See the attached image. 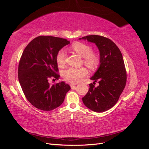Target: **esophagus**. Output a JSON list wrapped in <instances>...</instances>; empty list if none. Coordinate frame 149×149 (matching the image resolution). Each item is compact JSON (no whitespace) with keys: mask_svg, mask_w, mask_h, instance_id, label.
<instances>
[{"mask_svg":"<svg viewBox=\"0 0 149 149\" xmlns=\"http://www.w3.org/2000/svg\"><path fill=\"white\" fill-rule=\"evenodd\" d=\"M70 86H71L72 89H76V86L74 84H71Z\"/></svg>","mask_w":149,"mask_h":149,"instance_id":"obj_1","label":"esophagus"}]
</instances>
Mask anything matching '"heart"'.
Here are the masks:
<instances>
[{
    "label": "heart",
    "mask_w": 149,
    "mask_h": 149,
    "mask_svg": "<svg viewBox=\"0 0 149 149\" xmlns=\"http://www.w3.org/2000/svg\"><path fill=\"white\" fill-rule=\"evenodd\" d=\"M71 48L79 56L83 58L84 63L89 68H96L100 63V56L97 54L93 53L92 47L88 45L80 42L75 43L72 45ZM65 52L63 49H61L58 52L56 60L60 67H63L65 65ZM62 74L65 80L76 84L79 82L81 79L88 74V70L84 67H69L63 70Z\"/></svg>",
    "instance_id": "heart-1"
}]
</instances>
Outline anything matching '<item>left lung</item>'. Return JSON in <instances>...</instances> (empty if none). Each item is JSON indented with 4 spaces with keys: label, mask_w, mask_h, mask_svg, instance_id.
I'll return each instance as SVG.
<instances>
[{
    "label": "left lung",
    "mask_w": 149,
    "mask_h": 149,
    "mask_svg": "<svg viewBox=\"0 0 149 149\" xmlns=\"http://www.w3.org/2000/svg\"><path fill=\"white\" fill-rule=\"evenodd\" d=\"M79 40L95 43L100 53V66L90 78L98 81L100 85L95 87L90 84L88 92L82 98L83 102L93 111H106L118 101L125 86L127 73L123 55L112 40L102 36L88 35Z\"/></svg>",
    "instance_id": "1"
}]
</instances>
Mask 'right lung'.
I'll list each match as a JSON object with an SVG mask.
<instances>
[{
	"label": "right lung",
	"instance_id": "add662e5",
	"mask_svg": "<svg viewBox=\"0 0 149 149\" xmlns=\"http://www.w3.org/2000/svg\"><path fill=\"white\" fill-rule=\"evenodd\" d=\"M70 43L65 38L39 36L22 53L18 68L19 83L27 100L38 109L48 111L59 107L71 89L63 81L48 83L49 79H59L56 56Z\"/></svg>",
	"mask_w": 149,
	"mask_h": 149
}]
</instances>
